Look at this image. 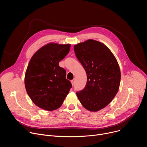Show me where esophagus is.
<instances>
[{"instance_id": "esophagus-1", "label": "esophagus", "mask_w": 147, "mask_h": 147, "mask_svg": "<svg viewBox=\"0 0 147 147\" xmlns=\"http://www.w3.org/2000/svg\"><path fill=\"white\" fill-rule=\"evenodd\" d=\"M71 84H72L73 86H74V82H75V80L74 79V80H71Z\"/></svg>"}]
</instances>
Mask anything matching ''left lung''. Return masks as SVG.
I'll use <instances>...</instances> for the list:
<instances>
[{
    "mask_svg": "<svg viewBox=\"0 0 147 147\" xmlns=\"http://www.w3.org/2000/svg\"><path fill=\"white\" fill-rule=\"evenodd\" d=\"M74 49L87 76L86 87L76 92L77 96L86 109L98 111L117 93L121 78L119 64L109 48L95 40L78 44Z\"/></svg>",
    "mask_w": 147,
    "mask_h": 147,
    "instance_id": "8db88e82",
    "label": "left lung"
}]
</instances>
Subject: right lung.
Wrapping results in <instances>:
<instances>
[{"mask_svg":"<svg viewBox=\"0 0 147 147\" xmlns=\"http://www.w3.org/2000/svg\"><path fill=\"white\" fill-rule=\"evenodd\" d=\"M70 45L49 44L32 57L25 75L27 92L38 107L49 111L60 108L72 87L66 70L59 63L70 51Z\"/></svg>","mask_w":147,"mask_h":147,"instance_id":"add662e5","label":"right lung"}]
</instances>
